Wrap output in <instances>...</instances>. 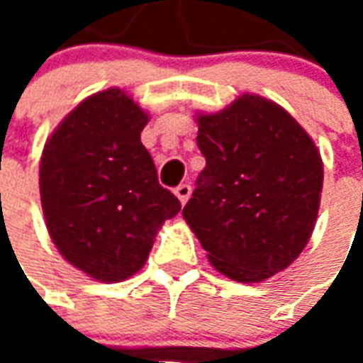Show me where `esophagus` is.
I'll return each mask as SVG.
<instances>
[{"mask_svg":"<svg viewBox=\"0 0 363 363\" xmlns=\"http://www.w3.org/2000/svg\"><path fill=\"white\" fill-rule=\"evenodd\" d=\"M174 194H177V198L181 200V204H186L190 194H192V186H190L189 182H182V184H179V186L174 189Z\"/></svg>","mask_w":363,"mask_h":363,"instance_id":"34e87169","label":"esophagus"}]
</instances>
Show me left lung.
<instances>
[{
  "instance_id": "8db88e82",
  "label": "left lung",
  "mask_w": 363,
  "mask_h": 363,
  "mask_svg": "<svg viewBox=\"0 0 363 363\" xmlns=\"http://www.w3.org/2000/svg\"><path fill=\"white\" fill-rule=\"evenodd\" d=\"M196 120L206 167L182 216L218 272L267 280L299 257L315 229L319 150L288 111L259 95Z\"/></svg>"
}]
</instances>
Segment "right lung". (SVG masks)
Returning <instances> with one entry per match:
<instances>
[{"label":"right lung","mask_w":363,"mask_h":363,"mask_svg":"<svg viewBox=\"0 0 363 363\" xmlns=\"http://www.w3.org/2000/svg\"><path fill=\"white\" fill-rule=\"evenodd\" d=\"M150 116L118 87L87 96L60 122L40 157V202L60 255L99 281L145 264L181 202L157 181L140 134Z\"/></svg>","instance_id":"right-lung-1"}]
</instances>
